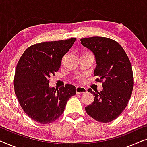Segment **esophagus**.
I'll return each mask as SVG.
<instances>
[{
  "instance_id": "1",
  "label": "esophagus",
  "mask_w": 147,
  "mask_h": 147,
  "mask_svg": "<svg viewBox=\"0 0 147 147\" xmlns=\"http://www.w3.org/2000/svg\"><path fill=\"white\" fill-rule=\"evenodd\" d=\"M76 94H84L87 92V90H86L85 88L81 87V86H78V87H76Z\"/></svg>"
}]
</instances>
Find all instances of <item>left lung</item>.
Segmentation results:
<instances>
[{"mask_svg":"<svg viewBox=\"0 0 147 147\" xmlns=\"http://www.w3.org/2000/svg\"><path fill=\"white\" fill-rule=\"evenodd\" d=\"M84 47L93 52L97 63L94 75L102 82L103 90L92 92V104L86 112L98 122H110L124 111L133 89V73L127 54L118 42L107 37H92L80 39Z\"/></svg>","mask_w":147,"mask_h":147,"instance_id":"obj_1","label":"left lung"}]
</instances>
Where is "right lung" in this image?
<instances>
[{
  "mask_svg": "<svg viewBox=\"0 0 147 147\" xmlns=\"http://www.w3.org/2000/svg\"><path fill=\"white\" fill-rule=\"evenodd\" d=\"M76 38L36 43L24 51L16 67L14 88L23 111L34 121L51 123L63 114L76 87L66 84L49 88V78L61 66V59Z\"/></svg>",
  "mask_w": 147,
  "mask_h": 147,
  "instance_id": "obj_1",
  "label": "right lung"
}]
</instances>
